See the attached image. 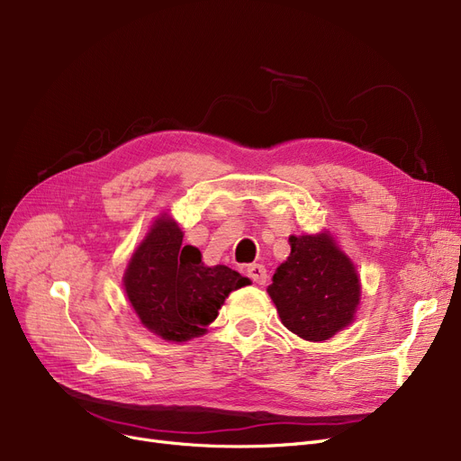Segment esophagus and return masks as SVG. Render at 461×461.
<instances>
[{
    "mask_svg": "<svg viewBox=\"0 0 461 461\" xmlns=\"http://www.w3.org/2000/svg\"><path fill=\"white\" fill-rule=\"evenodd\" d=\"M247 273H249V276H250L256 284H265V282H267V269H265L263 265H259V263L249 265Z\"/></svg>",
    "mask_w": 461,
    "mask_h": 461,
    "instance_id": "34e87169",
    "label": "esophagus"
}]
</instances>
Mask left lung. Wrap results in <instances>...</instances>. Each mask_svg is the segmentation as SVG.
<instances>
[{"label":"left lung","mask_w":461,"mask_h":461,"mask_svg":"<svg viewBox=\"0 0 461 461\" xmlns=\"http://www.w3.org/2000/svg\"><path fill=\"white\" fill-rule=\"evenodd\" d=\"M289 245L292 252L267 292L284 327L308 342L329 340L355 318L360 301L355 265L330 233L292 235Z\"/></svg>","instance_id":"left-lung-1"}]
</instances>
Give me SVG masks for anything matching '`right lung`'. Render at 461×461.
Wrapping results in <instances>:
<instances>
[{
	"label": "right lung",
	"instance_id": "obj_1",
	"mask_svg": "<svg viewBox=\"0 0 461 461\" xmlns=\"http://www.w3.org/2000/svg\"><path fill=\"white\" fill-rule=\"evenodd\" d=\"M249 284L226 265L207 267L196 247L183 245V231L167 214L157 218L123 276L141 325L167 342L203 334L226 297Z\"/></svg>",
	"mask_w": 461,
	"mask_h": 461
}]
</instances>
